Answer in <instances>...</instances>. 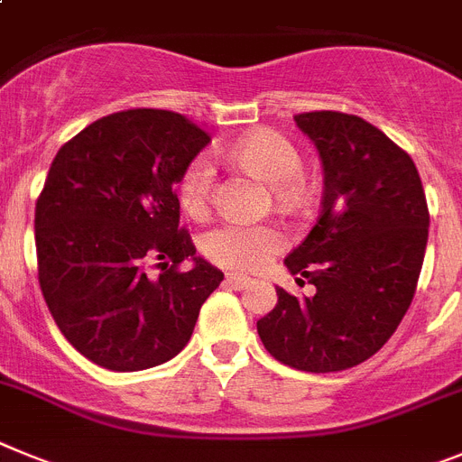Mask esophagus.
Returning <instances> with one entry per match:
<instances>
[{"mask_svg":"<svg viewBox=\"0 0 462 462\" xmlns=\"http://www.w3.org/2000/svg\"><path fill=\"white\" fill-rule=\"evenodd\" d=\"M226 281H227V286L236 288V291H242V288H248L251 283H254V281L248 279L246 274H227Z\"/></svg>","mask_w":462,"mask_h":462,"instance_id":"obj_1","label":"esophagus"}]
</instances>
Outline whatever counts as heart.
<instances>
[{"label": "heart", "instance_id": "obj_1", "mask_svg": "<svg viewBox=\"0 0 462 462\" xmlns=\"http://www.w3.org/2000/svg\"><path fill=\"white\" fill-rule=\"evenodd\" d=\"M230 155L263 181L276 186L281 195H292L302 171V155L295 143L274 130H254L244 134ZM216 170L208 155H198L179 181V199L190 216H202L214 199ZM286 236L279 227L264 223L226 220L202 236V251L216 264L230 270H258L270 255L281 251Z\"/></svg>", "mask_w": 462, "mask_h": 462}]
</instances>
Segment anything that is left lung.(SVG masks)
<instances>
[{
    "instance_id": "8db88e82",
    "label": "left lung",
    "mask_w": 462,
    "mask_h": 462,
    "mask_svg": "<svg viewBox=\"0 0 462 462\" xmlns=\"http://www.w3.org/2000/svg\"><path fill=\"white\" fill-rule=\"evenodd\" d=\"M295 123L319 151L323 207L283 264L316 292L298 300L276 286L279 302L258 320V335L279 363L320 374L365 363L398 330L430 214L414 160L367 120L311 111Z\"/></svg>"
}]
</instances>
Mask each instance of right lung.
I'll use <instances>...</instances> for the list:
<instances>
[{"label": "right lung", "instance_id": "right-lung-1", "mask_svg": "<svg viewBox=\"0 0 462 462\" xmlns=\"http://www.w3.org/2000/svg\"><path fill=\"white\" fill-rule=\"evenodd\" d=\"M208 142L186 116L130 109L95 120L51 164L34 216L39 283L60 332L99 367L174 358L223 281L179 227L176 183ZM153 259L158 280L145 274Z\"/></svg>", "mask_w": 462, "mask_h": 462}]
</instances>
